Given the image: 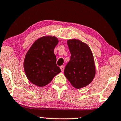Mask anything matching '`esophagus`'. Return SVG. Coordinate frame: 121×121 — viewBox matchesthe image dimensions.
<instances>
[{"instance_id":"esophagus-1","label":"esophagus","mask_w":121,"mask_h":121,"mask_svg":"<svg viewBox=\"0 0 121 121\" xmlns=\"http://www.w3.org/2000/svg\"><path fill=\"white\" fill-rule=\"evenodd\" d=\"M60 69L61 70V71L64 72V66H61L60 67Z\"/></svg>"}]
</instances>
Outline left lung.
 I'll return each mask as SVG.
<instances>
[{"instance_id":"left-lung-1","label":"left lung","mask_w":121,"mask_h":121,"mask_svg":"<svg viewBox=\"0 0 121 121\" xmlns=\"http://www.w3.org/2000/svg\"><path fill=\"white\" fill-rule=\"evenodd\" d=\"M67 43L71 55L65 68V76L74 87L81 89L90 84L95 78L94 57L86 43L75 39H68Z\"/></svg>"}]
</instances>
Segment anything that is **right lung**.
Listing matches in <instances>:
<instances>
[{"label":"right lung","instance_id":"right-lung-1","mask_svg":"<svg viewBox=\"0 0 121 121\" xmlns=\"http://www.w3.org/2000/svg\"><path fill=\"white\" fill-rule=\"evenodd\" d=\"M58 39L44 36L35 41L27 52L24 60V69L28 80L39 87L49 84L55 75L61 72L56 65L54 53Z\"/></svg>","mask_w":121,"mask_h":121}]
</instances>
